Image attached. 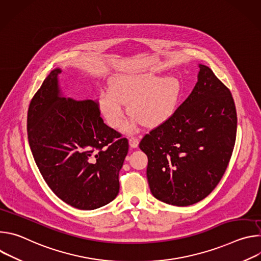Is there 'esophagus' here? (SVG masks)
<instances>
[{"label":"esophagus","instance_id":"obj_1","mask_svg":"<svg viewBox=\"0 0 261 261\" xmlns=\"http://www.w3.org/2000/svg\"><path fill=\"white\" fill-rule=\"evenodd\" d=\"M129 144L131 147H137L138 144H139V139L135 136H131L129 138Z\"/></svg>","mask_w":261,"mask_h":261}]
</instances>
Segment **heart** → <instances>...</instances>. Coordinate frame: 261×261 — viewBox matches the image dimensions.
<instances>
[{
  "instance_id": "b5f03b06",
  "label": "heart",
  "mask_w": 261,
  "mask_h": 261,
  "mask_svg": "<svg viewBox=\"0 0 261 261\" xmlns=\"http://www.w3.org/2000/svg\"><path fill=\"white\" fill-rule=\"evenodd\" d=\"M181 97V85L173 76L160 77L153 73L121 74L114 79L111 90L99 97V106L107 124L119 128L125 118V104L133 122L145 128H157L176 113Z\"/></svg>"
}]
</instances>
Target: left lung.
Segmentation results:
<instances>
[{
  "label": "left lung",
  "instance_id": "8db88e82",
  "mask_svg": "<svg viewBox=\"0 0 261 261\" xmlns=\"http://www.w3.org/2000/svg\"><path fill=\"white\" fill-rule=\"evenodd\" d=\"M198 82L165 124L145 134L146 176L159 200L187 206L205 198L230 161L237 137V109L229 89L199 65Z\"/></svg>",
  "mask_w": 261,
  "mask_h": 261
}]
</instances>
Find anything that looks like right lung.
Returning <instances> with one entry per match:
<instances>
[{
	"instance_id": "add662e5",
	"label": "right lung",
	"mask_w": 261,
	"mask_h": 261,
	"mask_svg": "<svg viewBox=\"0 0 261 261\" xmlns=\"http://www.w3.org/2000/svg\"><path fill=\"white\" fill-rule=\"evenodd\" d=\"M60 69L53 70L31 100L28 139L34 160L53 192L80 210L113 201L128 139L108 127L98 102L62 97Z\"/></svg>"
}]
</instances>
